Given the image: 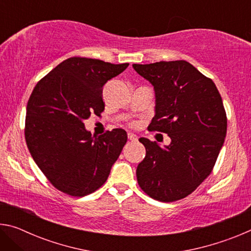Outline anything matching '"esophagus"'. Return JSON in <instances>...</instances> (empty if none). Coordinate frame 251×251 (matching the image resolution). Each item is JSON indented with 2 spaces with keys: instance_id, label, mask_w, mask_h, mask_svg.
Returning <instances> with one entry per match:
<instances>
[{
  "instance_id": "esophagus-1",
  "label": "esophagus",
  "mask_w": 251,
  "mask_h": 251,
  "mask_svg": "<svg viewBox=\"0 0 251 251\" xmlns=\"http://www.w3.org/2000/svg\"><path fill=\"white\" fill-rule=\"evenodd\" d=\"M127 137H128V139L131 142L137 141V136H136L134 133H128V134H127Z\"/></svg>"
}]
</instances>
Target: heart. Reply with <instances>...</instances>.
I'll return each mask as SVG.
<instances>
[{
    "label": "heart",
    "mask_w": 251,
    "mask_h": 251,
    "mask_svg": "<svg viewBox=\"0 0 251 251\" xmlns=\"http://www.w3.org/2000/svg\"><path fill=\"white\" fill-rule=\"evenodd\" d=\"M136 124H135V123H131V126H135Z\"/></svg>",
    "instance_id": "b5f03b06"
}]
</instances>
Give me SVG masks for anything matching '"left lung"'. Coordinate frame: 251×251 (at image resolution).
Instances as JSON below:
<instances>
[{
    "instance_id": "1",
    "label": "left lung",
    "mask_w": 251,
    "mask_h": 251,
    "mask_svg": "<svg viewBox=\"0 0 251 251\" xmlns=\"http://www.w3.org/2000/svg\"><path fill=\"white\" fill-rule=\"evenodd\" d=\"M155 90L151 130L167 134L171 145L139 138L146 156L136 169L141 188L172 202L192 194L214 168L227 133L222 96L212 79L186 61L133 64Z\"/></svg>"
}]
</instances>
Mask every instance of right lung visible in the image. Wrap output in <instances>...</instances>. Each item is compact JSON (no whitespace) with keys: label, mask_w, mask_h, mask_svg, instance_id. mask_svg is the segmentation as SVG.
I'll return each instance as SVG.
<instances>
[{"label":"right lung","mask_w":251,"mask_h":251,"mask_svg":"<svg viewBox=\"0 0 251 251\" xmlns=\"http://www.w3.org/2000/svg\"><path fill=\"white\" fill-rule=\"evenodd\" d=\"M128 63L70 57L39 80L29 96L25 141L37 166L59 192L74 197L94 193L107 180L127 142L124 129L93 138L84 120L100 116L103 87Z\"/></svg>","instance_id":"right-lung-1"}]
</instances>
